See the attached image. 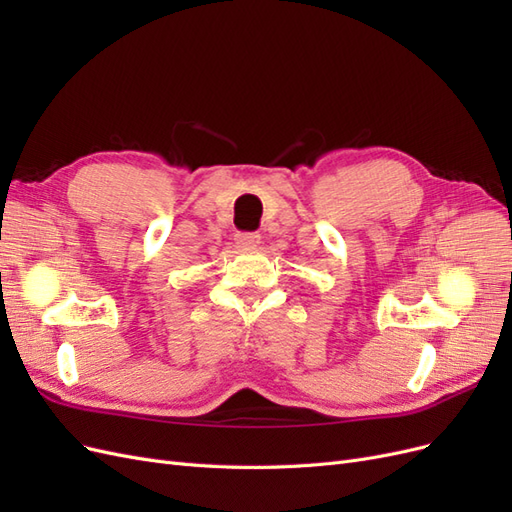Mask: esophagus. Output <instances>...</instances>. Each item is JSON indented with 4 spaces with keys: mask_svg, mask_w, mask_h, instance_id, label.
<instances>
[{
    "mask_svg": "<svg viewBox=\"0 0 512 512\" xmlns=\"http://www.w3.org/2000/svg\"><path fill=\"white\" fill-rule=\"evenodd\" d=\"M235 241L239 247H245V250H252V247L260 245V235L258 232H237Z\"/></svg>",
    "mask_w": 512,
    "mask_h": 512,
    "instance_id": "1",
    "label": "esophagus"
}]
</instances>
